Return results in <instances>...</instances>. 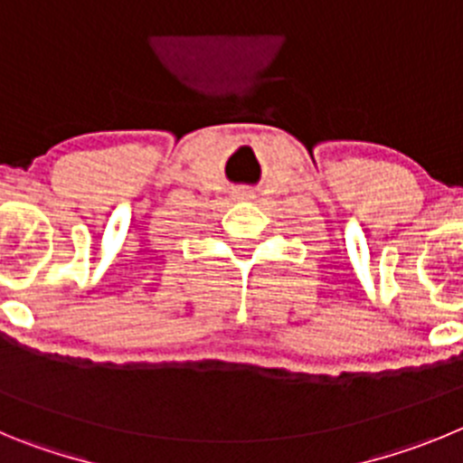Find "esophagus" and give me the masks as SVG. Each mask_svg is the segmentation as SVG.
Here are the masks:
<instances>
[{
	"instance_id": "1",
	"label": "esophagus",
	"mask_w": 463,
	"mask_h": 463,
	"mask_svg": "<svg viewBox=\"0 0 463 463\" xmlns=\"http://www.w3.org/2000/svg\"><path fill=\"white\" fill-rule=\"evenodd\" d=\"M237 198H240V201H251L253 194L251 191H240V194H237Z\"/></svg>"
}]
</instances>
